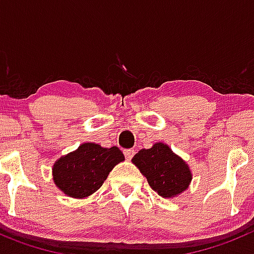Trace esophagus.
I'll list each match as a JSON object with an SVG mask.
<instances>
[{"label": "esophagus", "instance_id": "obj_1", "mask_svg": "<svg viewBox=\"0 0 254 254\" xmlns=\"http://www.w3.org/2000/svg\"><path fill=\"white\" fill-rule=\"evenodd\" d=\"M124 154H125V157H127V160H131L134 154H135V151H134L133 148L124 149Z\"/></svg>", "mask_w": 254, "mask_h": 254}]
</instances>
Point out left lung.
I'll list each match as a JSON object with an SVG mask.
<instances>
[{"label":"left lung","mask_w":254,"mask_h":254,"mask_svg":"<svg viewBox=\"0 0 254 254\" xmlns=\"http://www.w3.org/2000/svg\"><path fill=\"white\" fill-rule=\"evenodd\" d=\"M131 161L147 178L149 187L164 198L175 197L184 191L191 180L188 165L164 143L140 149Z\"/></svg>","instance_id":"1"}]
</instances>
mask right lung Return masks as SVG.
Returning a JSON list of instances; mask_svg holds the SVG:
<instances>
[{"label": "right lung", "mask_w": 254, "mask_h": 254, "mask_svg": "<svg viewBox=\"0 0 254 254\" xmlns=\"http://www.w3.org/2000/svg\"><path fill=\"white\" fill-rule=\"evenodd\" d=\"M121 161L124 154L118 147L103 148L96 143H84L54 165V180L70 197H88L102 187L110 171Z\"/></svg>", "instance_id": "add662e5"}]
</instances>
